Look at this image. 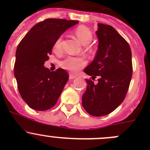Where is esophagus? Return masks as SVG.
I'll return each instance as SVG.
<instances>
[{
	"label": "esophagus",
	"mask_w": 150,
	"mask_h": 150,
	"mask_svg": "<svg viewBox=\"0 0 150 150\" xmlns=\"http://www.w3.org/2000/svg\"><path fill=\"white\" fill-rule=\"evenodd\" d=\"M76 77L77 76L75 75H73V74H72V73H69V79H75Z\"/></svg>",
	"instance_id": "esophagus-1"
}]
</instances>
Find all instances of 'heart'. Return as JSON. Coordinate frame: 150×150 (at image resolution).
<instances>
[{
  "label": "heart",
  "instance_id": "heart-1",
  "mask_svg": "<svg viewBox=\"0 0 150 150\" xmlns=\"http://www.w3.org/2000/svg\"><path fill=\"white\" fill-rule=\"evenodd\" d=\"M75 33L77 37L83 43V44L87 45L91 41L93 38L92 32L88 28L84 25H80L75 29ZM62 37H59L56 41L54 48L57 51L61 49ZM86 64L85 58L81 57H68L62 62V66L65 69L72 72H77Z\"/></svg>",
  "mask_w": 150,
  "mask_h": 150
}]
</instances>
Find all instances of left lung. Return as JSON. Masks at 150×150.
<instances>
[{"label":"left lung","mask_w":150,"mask_h":150,"mask_svg":"<svg viewBox=\"0 0 150 150\" xmlns=\"http://www.w3.org/2000/svg\"><path fill=\"white\" fill-rule=\"evenodd\" d=\"M99 47L94 59L84 69L91 79L82 97L83 108L95 117L114 111L123 102L132 78L131 50L128 42L110 25L98 24ZM98 78L96 84L93 81Z\"/></svg>","instance_id":"8db88e82"}]
</instances>
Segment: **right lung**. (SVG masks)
I'll list each match as a JSON object with an SVG mask.
<instances>
[{
    "label": "right lung",
    "mask_w": 150,
    "mask_h": 150,
    "mask_svg": "<svg viewBox=\"0 0 150 150\" xmlns=\"http://www.w3.org/2000/svg\"><path fill=\"white\" fill-rule=\"evenodd\" d=\"M78 21L46 19L30 29L18 45L14 76L18 90L30 108L45 111L57 102L69 77L64 69L51 72L44 67L57 39Z\"/></svg>",
    "instance_id": "obj_1"
}]
</instances>
